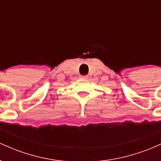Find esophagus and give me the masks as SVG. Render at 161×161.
Segmentation results:
<instances>
[{
	"instance_id": "esophagus-1",
	"label": "esophagus",
	"mask_w": 161,
	"mask_h": 161,
	"mask_svg": "<svg viewBox=\"0 0 161 161\" xmlns=\"http://www.w3.org/2000/svg\"><path fill=\"white\" fill-rule=\"evenodd\" d=\"M81 78H83V79H88V75H81Z\"/></svg>"
}]
</instances>
